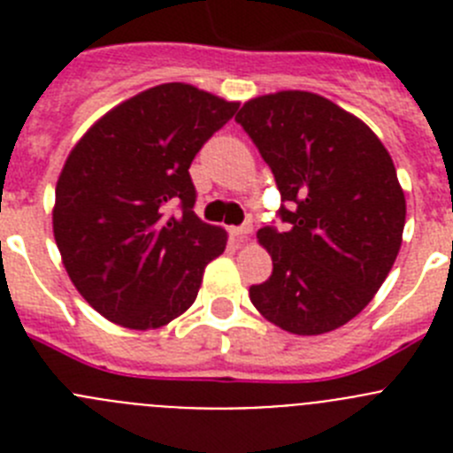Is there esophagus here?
I'll list each match as a JSON object with an SVG mask.
<instances>
[{
  "label": "esophagus",
  "instance_id": "obj_1",
  "mask_svg": "<svg viewBox=\"0 0 453 453\" xmlns=\"http://www.w3.org/2000/svg\"><path fill=\"white\" fill-rule=\"evenodd\" d=\"M250 234H251V224H242V226H234V229H231V235H234L235 242H247Z\"/></svg>",
  "mask_w": 453,
  "mask_h": 453
}]
</instances>
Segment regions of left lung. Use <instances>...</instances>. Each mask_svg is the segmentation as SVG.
Returning <instances> with one entry per match:
<instances>
[{
	"instance_id": "left-lung-1",
	"label": "left lung",
	"mask_w": 453,
	"mask_h": 453,
	"mask_svg": "<svg viewBox=\"0 0 453 453\" xmlns=\"http://www.w3.org/2000/svg\"><path fill=\"white\" fill-rule=\"evenodd\" d=\"M235 122L270 165L286 222L256 234L272 276L250 288L251 303L288 334L338 329L372 302L402 247L395 163L363 119L315 92L250 99Z\"/></svg>"
}]
</instances>
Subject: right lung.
I'll return each instance as SVG.
<instances>
[{
    "instance_id": "obj_1",
    "label": "right lung",
    "mask_w": 453,
    "mask_h": 453,
    "mask_svg": "<svg viewBox=\"0 0 453 453\" xmlns=\"http://www.w3.org/2000/svg\"><path fill=\"white\" fill-rule=\"evenodd\" d=\"M190 83H161L118 104L67 156L56 183L54 238L74 288L127 329L165 326L197 299L226 231L192 211V158L234 118Z\"/></svg>"
}]
</instances>
